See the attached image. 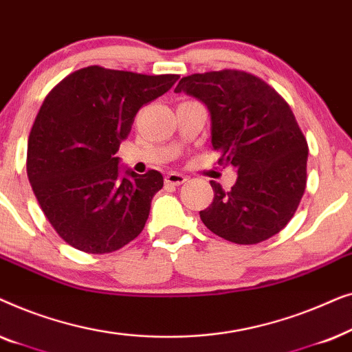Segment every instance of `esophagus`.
Masks as SVG:
<instances>
[{"instance_id":"obj_1","label":"esophagus","mask_w":352,"mask_h":352,"mask_svg":"<svg viewBox=\"0 0 352 352\" xmlns=\"http://www.w3.org/2000/svg\"><path fill=\"white\" fill-rule=\"evenodd\" d=\"M186 181H187V177L179 175V173H170V175L165 177L166 184H173V186H181V184H184Z\"/></svg>"}]
</instances>
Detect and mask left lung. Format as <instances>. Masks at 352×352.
Masks as SVG:
<instances>
[{"instance_id": "8db88e82", "label": "left lung", "mask_w": 352, "mask_h": 352, "mask_svg": "<svg viewBox=\"0 0 352 352\" xmlns=\"http://www.w3.org/2000/svg\"><path fill=\"white\" fill-rule=\"evenodd\" d=\"M175 93L206 105L211 146L219 152V163L237 171L229 192L210 181L214 199L200 211L204 224L239 245L280 232L306 189L307 142L290 105L266 81L242 70L184 76Z\"/></svg>"}]
</instances>
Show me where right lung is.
Segmentation results:
<instances>
[{"mask_svg": "<svg viewBox=\"0 0 352 352\" xmlns=\"http://www.w3.org/2000/svg\"><path fill=\"white\" fill-rule=\"evenodd\" d=\"M177 78L91 65L46 96L28 138L27 175L43 213L74 248L110 253L142 232L163 176L122 168L115 153L139 109Z\"/></svg>", "mask_w": 352, "mask_h": 352, "instance_id": "obj_1", "label": "right lung"}]
</instances>
